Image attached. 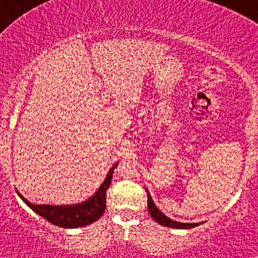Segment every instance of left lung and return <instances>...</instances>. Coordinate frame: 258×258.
<instances>
[{
	"label": "left lung",
	"mask_w": 258,
	"mask_h": 258,
	"mask_svg": "<svg viewBox=\"0 0 258 258\" xmlns=\"http://www.w3.org/2000/svg\"><path fill=\"white\" fill-rule=\"evenodd\" d=\"M147 193H148V190H147ZM148 210H149V214L152 215V217L154 218V220L165 227L179 228V229H189V228H194V227L199 226V223H180V222H176V221L171 220V218L166 217V216L162 214L158 207L155 206V204H154V201L152 200V197H150L149 193H148Z\"/></svg>",
	"instance_id": "1"
}]
</instances>
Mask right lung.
<instances>
[{
    "label": "right lung",
    "instance_id": "right-lung-1",
    "mask_svg": "<svg viewBox=\"0 0 258 258\" xmlns=\"http://www.w3.org/2000/svg\"><path fill=\"white\" fill-rule=\"evenodd\" d=\"M116 165L117 164H115V166L109 171L108 176H106L103 184L99 186L97 193L82 204H76V205L73 206L34 205V204L29 203L20 194L19 197L22 198V200L30 207L32 211L36 212L44 220L51 222L52 224L63 228H78L87 226V224L93 223L94 221L98 220L104 212L106 190L110 186L112 172H114V168L116 167Z\"/></svg>",
    "mask_w": 258,
    "mask_h": 258
}]
</instances>
